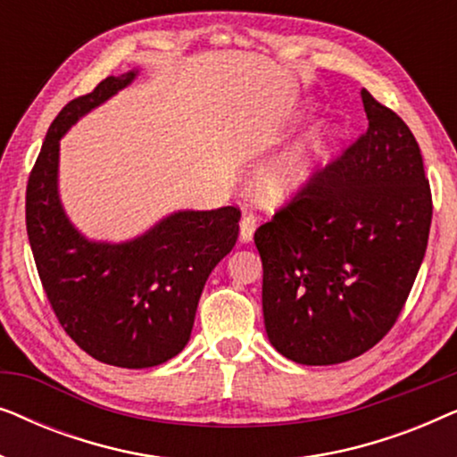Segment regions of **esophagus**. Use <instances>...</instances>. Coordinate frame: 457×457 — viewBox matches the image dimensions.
<instances>
[{"instance_id":"34e87169","label":"esophagus","mask_w":457,"mask_h":457,"mask_svg":"<svg viewBox=\"0 0 457 457\" xmlns=\"http://www.w3.org/2000/svg\"><path fill=\"white\" fill-rule=\"evenodd\" d=\"M255 227H258V220H255V214L253 212H245L239 222V239L243 243H249L253 239V233H255Z\"/></svg>"}]
</instances>
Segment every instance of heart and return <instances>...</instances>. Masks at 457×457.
Here are the masks:
<instances>
[{
    "label": "heart",
    "mask_w": 457,
    "mask_h": 457,
    "mask_svg": "<svg viewBox=\"0 0 457 457\" xmlns=\"http://www.w3.org/2000/svg\"><path fill=\"white\" fill-rule=\"evenodd\" d=\"M318 149V141L310 143V145L295 147L289 152L285 158H280L277 164L262 174L260 183V195L266 202H277L278 197H283L287 191L302 183L308 177L310 166H312V155Z\"/></svg>",
    "instance_id": "obj_1"
}]
</instances>
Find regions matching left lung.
Masks as SVG:
<instances>
[{"mask_svg": "<svg viewBox=\"0 0 457 457\" xmlns=\"http://www.w3.org/2000/svg\"><path fill=\"white\" fill-rule=\"evenodd\" d=\"M368 129L255 230L268 339L305 366L353 360L393 328L427 252L433 195L418 141L361 89Z\"/></svg>", "mask_w": 457, "mask_h": 457, "instance_id": "8db88e82", "label": "left lung"}]
</instances>
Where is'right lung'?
Listing matches in <instances>:
<instances>
[{"label":"right lung","mask_w":457,"mask_h":457,"mask_svg":"<svg viewBox=\"0 0 457 457\" xmlns=\"http://www.w3.org/2000/svg\"><path fill=\"white\" fill-rule=\"evenodd\" d=\"M133 79L135 72L104 79L55 116L29 174L27 233L66 335L104 364L152 368L189 341L205 280L237 243L241 210L179 212L122 245L91 243L72 228L55 189L62 135Z\"/></svg>","instance_id":"add662e5"}]
</instances>
